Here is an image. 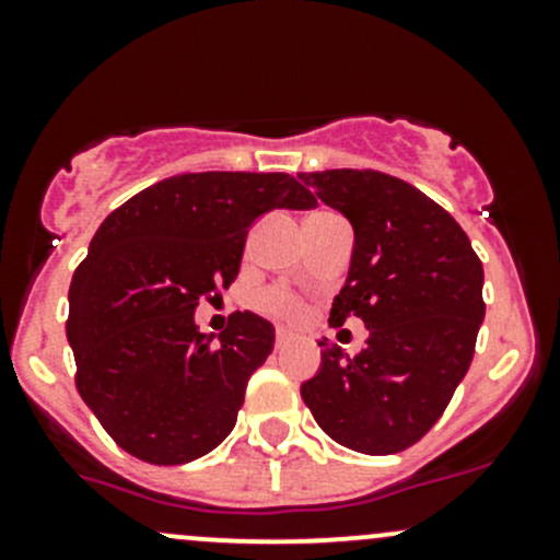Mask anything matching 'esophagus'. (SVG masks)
Listing matches in <instances>:
<instances>
[{
  "label": "esophagus",
  "mask_w": 560,
  "mask_h": 560,
  "mask_svg": "<svg viewBox=\"0 0 560 560\" xmlns=\"http://www.w3.org/2000/svg\"><path fill=\"white\" fill-rule=\"evenodd\" d=\"M290 341H292V332L284 330V327H279V330H276V349H284Z\"/></svg>",
  "instance_id": "1"
}]
</instances>
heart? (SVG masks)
<instances>
[{"label": "heart", "mask_w": 560, "mask_h": 560, "mask_svg": "<svg viewBox=\"0 0 560 560\" xmlns=\"http://www.w3.org/2000/svg\"><path fill=\"white\" fill-rule=\"evenodd\" d=\"M257 308L262 314L270 316H279V319H301L303 316V306L292 292L281 290V287H270V290L259 292L257 295Z\"/></svg>", "instance_id": "obj_1"}]
</instances>
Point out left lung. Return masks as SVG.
I'll return each instance as SVG.
<instances>
[{"label": "left lung", "instance_id": "1", "mask_svg": "<svg viewBox=\"0 0 560 560\" xmlns=\"http://www.w3.org/2000/svg\"><path fill=\"white\" fill-rule=\"evenodd\" d=\"M301 180L354 230L330 325L358 316L369 330L354 358L322 338V365L301 395L332 442L400 453L436 425L471 365L485 319L482 262L460 224L406 180L349 167Z\"/></svg>", "mask_w": 560, "mask_h": 560}]
</instances>
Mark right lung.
Wrapping results in <instances>:
<instances>
[{
  "mask_svg": "<svg viewBox=\"0 0 560 560\" xmlns=\"http://www.w3.org/2000/svg\"><path fill=\"white\" fill-rule=\"evenodd\" d=\"M314 206L287 173H184L100 224L72 276L67 341L78 393L118 447L178 466L230 436L276 332L235 312L213 338L197 330L195 308L233 284L262 213Z\"/></svg>",
  "mask_w": 560,
  "mask_h": 560,
  "instance_id": "right-lung-1",
  "label": "right lung"
}]
</instances>
